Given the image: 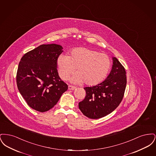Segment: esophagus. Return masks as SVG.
Instances as JSON below:
<instances>
[{
    "mask_svg": "<svg viewBox=\"0 0 156 156\" xmlns=\"http://www.w3.org/2000/svg\"><path fill=\"white\" fill-rule=\"evenodd\" d=\"M75 88H76V87H74V86H73V85H69L68 86V89H69V90H74V89H75Z\"/></svg>",
    "mask_w": 156,
    "mask_h": 156,
    "instance_id": "1",
    "label": "esophagus"
}]
</instances>
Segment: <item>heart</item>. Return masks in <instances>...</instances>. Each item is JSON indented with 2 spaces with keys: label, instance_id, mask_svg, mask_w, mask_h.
Here are the masks:
<instances>
[{
  "label": "heart",
  "instance_id": "obj_1",
  "mask_svg": "<svg viewBox=\"0 0 156 156\" xmlns=\"http://www.w3.org/2000/svg\"><path fill=\"white\" fill-rule=\"evenodd\" d=\"M59 76L67 80L76 73L73 81L82 82L87 85H96L106 78L111 66L109 57L104 53L84 47L73 49L68 56L61 54L57 58Z\"/></svg>",
  "mask_w": 156,
  "mask_h": 156
}]
</instances>
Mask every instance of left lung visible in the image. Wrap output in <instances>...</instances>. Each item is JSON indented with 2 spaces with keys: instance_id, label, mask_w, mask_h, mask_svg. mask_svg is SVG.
Masks as SVG:
<instances>
[{
  "instance_id": "left-lung-1",
  "label": "left lung",
  "mask_w": 156,
  "mask_h": 156,
  "mask_svg": "<svg viewBox=\"0 0 156 156\" xmlns=\"http://www.w3.org/2000/svg\"><path fill=\"white\" fill-rule=\"evenodd\" d=\"M126 71L116 57H113L111 71L104 81L85 87L86 96L79 102L82 113L90 119H99L113 111L122 102L126 86Z\"/></svg>"
}]
</instances>
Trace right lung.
Masks as SVG:
<instances>
[{"label":"right lung","mask_w":156,"mask_h":156,"mask_svg":"<svg viewBox=\"0 0 156 156\" xmlns=\"http://www.w3.org/2000/svg\"><path fill=\"white\" fill-rule=\"evenodd\" d=\"M62 51L59 45H40L20 59L16 75L17 86L27 105L37 111L51 109L68 89L57 68V58Z\"/></svg>","instance_id":"right-lung-1"}]
</instances>
